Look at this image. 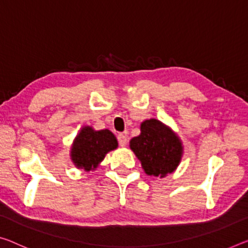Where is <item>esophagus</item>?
<instances>
[{
  "label": "esophagus",
  "instance_id": "esophagus-1",
  "mask_svg": "<svg viewBox=\"0 0 248 248\" xmlns=\"http://www.w3.org/2000/svg\"><path fill=\"white\" fill-rule=\"evenodd\" d=\"M117 140H119V144L121 146H125L127 143V136L121 133V134L117 135Z\"/></svg>",
  "mask_w": 248,
  "mask_h": 248
}]
</instances>
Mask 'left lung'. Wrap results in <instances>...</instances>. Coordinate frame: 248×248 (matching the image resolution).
<instances>
[{
    "label": "left lung",
    "instance_id": "obj_1",
    "mask_svg": "<svg viewBox=\"0 0 248 248\" xmlns=\"http://www.w3.org/2000/svg\"><path fill=\"white\" fill-rule=\"evenodd\" d=\"M132 151L142 163L147 175L164 177L181 162L182 144L170 129L157 120H147L140 125V134L129 142Z\"/></svg>",
    "mask_w": 248,
    "mask_h": 248
}]
</instances>
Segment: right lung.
I'll return each mask as SVG.
<instances>
[{"label": "right lung", "instance_id": "add662e5", "mask_svg": "<svg viewBox=\"0 0 248 248\" xmlns=\"http://www.w3.org/2000/svg\"><path fill=\"white\" fill-rule=\"evenodd\" d=\"M116 147V137L108 129L94 131L92 127L85 126L76 136L72 146V161L78 169H84L86 172L94 170L106 153Z\"/></svg>", "mask_w": 248, "mask_h": 248}]
</instances>
